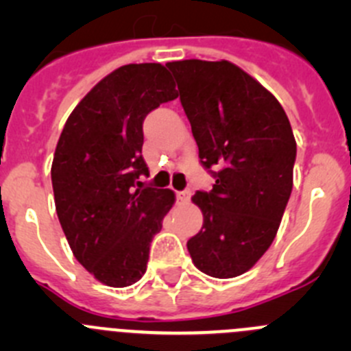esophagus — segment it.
I'll return each instance as SVG.
<instances>
[{
  "label": "esophagus",
  "mask_w": 351,
  "mask_h": 351,
  "mask_svg": "<svg viewBox=\"0 0 351 351\" xmlns=\"http://www.w3.org/2000/svg\"><path fill=\"white\" fill-rule=\"evenodd\" d=\"M190 197H192V192L190 190H183V192H176V198L180 202H189Z\"/></svg>",
  "instance_id": "obj_1"
}]
</instances>
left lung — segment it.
I'll list each match as a JSON object with an SVG mask.
<instances>
[{
    "instance_id": "8db88e82",
    "label": "left lung",
    "mask_w": 351,
    "mask_h": 351,
    "mask_svg": "<svg viewBox=\"0 0 351 351\" xmlns=\"http://www.w3.org/2000/svg\"><path fill=\"white\" fill-rule=\"evenodd\" d=\"M178 83L204 168L217 166L210 192L192 197L204 215L186 247L215 278L250 270L277 236L293 185L297 144L277 98L229 61L166 64Z\"/></svg>"
}]
</instances>
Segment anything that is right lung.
I'll return each instance as SVG.
<instances>
[{
    "label": "right lung",
    "instance_id": "add662e5",
    "mask_svg": "<svg viewBox=\"0 0 351 351\" xmlns=\"http://www.w3.org/2000/svg\"><path fill=\"white\" fill-rule=\"evenodd\" d=\"M176 97L165 66H122L91 88L59 137L51 168L59 222L76 260L108 287L141 280L175 204L171 190L141 189L137 180L149 173L144 119Z\"/></svg>",
    "mask_w": 351,
    "mask_h": 351
}]
</instances>
